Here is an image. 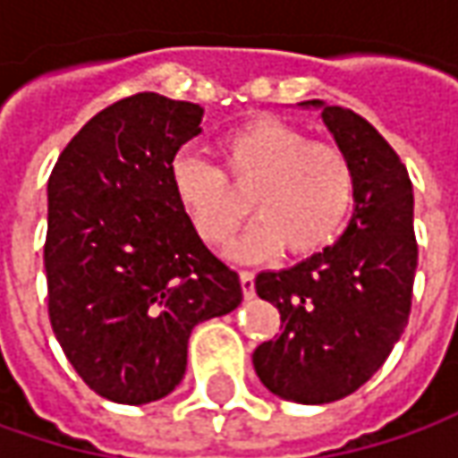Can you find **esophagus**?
<instances>
[{
	"label": "esophagus",
	"instance_id": "obj_1",
	"mask_svg": "<svg viewBox=\"0 0 458 458\" xmlns=\"http://www.w3.org/2000/svg\"><path fill=\"white\" fill-rule=\"evenodd\" d=\"M239 283H242V293H244V298H252V295H255V275L239 273Z\"/></svg>",
	"mask_w": 458,
	"mask_h": 458
}]
</instances>
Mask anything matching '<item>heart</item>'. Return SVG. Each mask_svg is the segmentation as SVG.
<instances>
[{
  "label": "heart",
  "instance_id": "heart-1",
  "mask_svg": "<svg viewBox=\"0 0 458 458\" xmlns=\"http://www.w3.org/2000/svg\"><path fill=\"white\" fill-rule=\"evenodd\" d=\"M221 157L226 178L193 152L170 163L173 196L208 247L229 244L247 216L235 190L252 193L257 216L229 250L237 262H270L285 247L293 257L318 255L342 234L354 201V173L336 145L308 140L283 119L257 116L224 137Z\"/></svg>",
  "mask_w": 458,
  "mask_h": 458
}]
</instances>
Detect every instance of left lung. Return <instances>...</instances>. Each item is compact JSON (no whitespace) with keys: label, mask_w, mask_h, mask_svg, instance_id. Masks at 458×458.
<instances>
[{"label":"left lung","mask_w":458,"mask_h":458,"mask_svg":"<svg viewBox=\"0 0 458 458\" xmlns=\"http://www.w3.org/2000/svg\"><path fill=\"white\" fill-rule=\"evenodd\" d=\"M318 109L354 173V214L324 252L257 275V295L280 310V334L252 354L259 382L283 400L324 405L360 390L408 324L418 244L413 185L387 140L360 114Z\"/></svg>","instance_id":"8db88e82"}]
</instances>
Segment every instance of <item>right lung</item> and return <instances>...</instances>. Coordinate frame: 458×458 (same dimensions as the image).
Instances as JSON below:
<instances>
[{
    "label": "right lung",
    "mask_w": 458,
    "mask_h": 458,
    "mask_svg": "<svg viewBox=\"0 0 458 458\" xmlns=\"http://www.w3.org/2000/svg\"><path fill=\"white\" fill-rule=\"evenodd\" d=\"M201 119L191 101L122 98L81 127L47 181L50 324L81 379L112 403L170 395L193 326L242 303L239 275L170 188V163Z\"/></svg>",
    "instance_id": "add662e5"
}]
</instances>
